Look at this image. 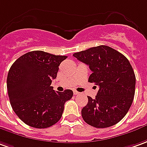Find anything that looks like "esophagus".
<instances>
[{"label": "esophagus", "mask_w": 147, "mask_h": 147, "mask_svg": "<svg viewBox=\"0 0 147 147\" xmlns=\"http://www.w3.org/2000/svg\"><path fill=\"white\" fill-rule=\"evenodd\" d=\"M74 95H78L80 93H79V92H78V91L74 90Z\"/></svg>", "instance_id": "esophagus-1"}]
</instances>
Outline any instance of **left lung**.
<instances>
[{
  "label": "left lung",
  "instance_id": "left-lung-1",
  "mask_svg": "<svg viewBox=\"0 0 147 147\" xmlns=\"http://www.w3.org/2000/svg\"><path fill=\"white\" fill-rule=\"evenodd\" d=\"M74 57L89 65L92 74L88 81L99 86L95 98L88 96L82 110L84 121L96 128L117 124L127 114L135 92V74L128 59L107 45L75 53Z\"/></svg>",
  "mask_w": 147,
  "mask_h": 147
}]
</instances>
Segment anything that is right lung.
Wrapping results in <instances>:
<instances>
[{"label":"right lung","instance_id":"1","mask_svg":"<svg viewBox=\"0 0 147 147\" xmlns=\"http://www.w3.org/2000/svg\"><path fill=\"white\" fill-rule=\"evenodd\" d=\"M66 56L44 51L27 53L15 61L7 77L10 104L22 122L34 128H47L58 122L71 90L55 92L51 86Z\"/></svg>","mask_w":147,"mask_h":147}]
</instances>
